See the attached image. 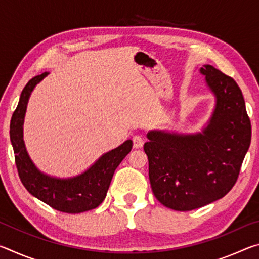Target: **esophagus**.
Wrapping results in <instances>:
<instances>
[{"label":"esophagus","instance_id":"1","mask_svg":"<svg viewBox=\"0 0 259 259\" xmlns=\"http://www.w3.org/2000/svg\"><path fill=\"white\" fill-rule=\"evenodd\" d=\"M133 142H134L135 148H140V147H143L144 143H145V138H144L142 135H136V136H134Z\"/></svg>","mask_w":259,"mask_h":259}]
</instances>
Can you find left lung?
I'll return each instance as SVG.
<instances>
[{
  "mask_svg": "<svg viewBox=\"0 0 259 259\" xmlns=\"http://www.w3.org/2000/svg\"><path fill=\"white\" fill-rule=\"evenodd\" d=\"M200 73L214 97L203 128L192 134L151 130L144 144L152 191L162 204L177 211L225 196L238 179L251 140L250 120L236 82L211 65H203Z\"/></svg>",
  "mask_w": 259,
  "mask_h": 259,
  "instance_id": "1",
  "label": "left lung"
}]
</instances>
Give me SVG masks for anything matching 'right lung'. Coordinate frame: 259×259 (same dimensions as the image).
Here are the masks:
<instances>
[{"instance_id":"add662e5","label":"right lung","mask_w":259,"mask_h":259,"mask_svg":"<svg viewBox=\"0 0 259 259\" xmlns=\"http://www.w3.org/2000/svg\"><path fill=\"white\" fill-rule=\"evenodd\" d=\"M48 74L49 72H45L28 81L20 95L18 106L12 114L10 140L15 152L16 165L21 183L35 198L61 212H84L97 208L106 198L114 171L130 153L133 140H125L119 147L104 153L93 165L77 176L59 178L41 171L26 150L24 120L32 91Z\"/></svg>"}]
</instances>
